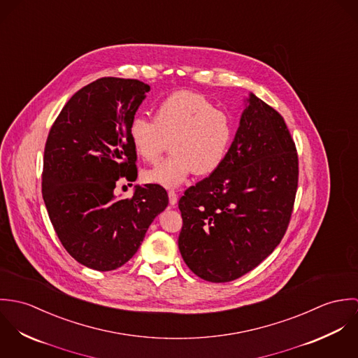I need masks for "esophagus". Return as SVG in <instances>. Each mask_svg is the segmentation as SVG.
Segmentation results:
<instances>
[{"label":"esophagus","mask_w":358,"mask_h":358,"mask_svg":"<svg viewBox=\"0 0 358 358\" xmlns=\"http://www.w3.org/2000/svg\"><path fill=\"white\" fill-rule=\"evenodd\" d=\"M168 197H169V204L176 205V203H178V194H176L175 190H169L168 192Z\"/></svg>","instance_id":"obj_1"}]
</instances>
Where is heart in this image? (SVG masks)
<instances>
[{
  "instance_id": "heart-1",
  "label": "heart",
  "mask_w": 358,
  "mask_h": 358,
  "mask_svg": "<svg viewBox=\"0 0 358 358\" xmlns=\"http://www.w3.org/2000/svg\"><path fill=\"white\" fill-rule=\"evenodd\" d=\"M129 138L138 157L155 162L168 149L172 154L143 172L148 183L164 187L182 185L193 172L209 175L224 161L233 124L203 95L178 91L158 104L154 121L138 117L129 125Z\"/></svg>"
}]
</instances>
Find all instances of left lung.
<instances>
[{
	"mask_svg": "<svg viewBox=\"0 0 358 358\" xmlns=\"http://www.w3.org/2000/svg\"><path fill=\"white\" fill-rule=\"evenodd\" d=\"M222 165L179 200L178 245L189 268L229 282L281 243L295 204L299 158L282 115L251 95Z\"/></svg>",
	"mask_w": 358,
	"mask_h": 358,
	"instance_id": "obj_1",
	"label": "left lung"
}]
</instances>
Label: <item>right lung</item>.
Instances as JSON below:
<instances>
[{
  "instance_id": "add662e5",
  "label": "right lung",
  "mask_w": 358,
  "mask_h": 358,
  "mask_svg": "<svg viewBox=\"0 0 358 358\" xmlns=\"http://www.w3.org/2000/svg\"><path fill=\"white\" fill-rule=\"evenodd\" d=\"M149 91L139 80L99 78L64 104L47 138L43 199L52 226L64 250L94 270L125 264L168 205L166 190L155 183L114 199L120 178H138L129 125Z\"/></svg>"
}]
</instances>
